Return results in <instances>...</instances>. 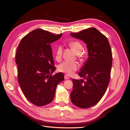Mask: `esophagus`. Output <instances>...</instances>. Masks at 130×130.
I'll return each instance as SVG.
<instances>
[{
	"label": "esophagus",
	"mask_w": 130,
	"mask_h": 130,
	"mask_svg": "<svg viewBox=\"0 0 130 130\" xmlns=\"http://www.w3.org/2000/svg\"><path fill=\"white\" fill-rule=\"evenodd\" d=\"M64 78H65V79H66V80H67V79H70V77L68 75H65V76H64Z\"/></svg>",
	"instance_id": "34e87169"
}]
</instances>
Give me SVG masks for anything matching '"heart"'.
Listing matches in <instances>:
<instances>
[{
	"mask_svg": "<svg viewBox=\"0 0 130 130\" xmlns=\"http://www.w3.org/2000/svg\"><path fill=\"white\" fill-rule=\"evenodd\" d=\"M69 46L76 54H80L83 50V45L79 41H74L69 43ZM62 54V47L59 46L56 50V60L59 61L61 59ZM79 69V64L76 62H69L65 61L58 65L57 69L60 72L64 73L68 75H71L74 71L77 70Z\"/></svg>",
	"mask_w": 130,
	"mask_h": 130,
	"instance_id": "heart-1",
	"label": "heart"
}]
</instances>
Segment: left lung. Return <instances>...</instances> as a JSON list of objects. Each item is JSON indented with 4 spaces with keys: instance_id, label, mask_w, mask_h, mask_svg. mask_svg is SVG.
Wrapping results in <instances>:
<instances>
[{
    "instance_id": "8db88e82",
    "label": "left lung",
    "mask_w": 130,
    "mask_h": 130,
    "mask_svg": "<svg viewBox=\"0 0 130 130\" xmlns=\"http://www.w3.org/2000/svg\"><path fill=\"white\" fill-rule=\"evenodd\" d=\"M70 35L84 41L89 56L78 73L85 81L72 79L71 101L76 107L88 108L98 103L106 92L112 65L111 46L107 38L95 28Z\"/></svg>"
}]
</instances>
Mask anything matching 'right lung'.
I'll use <instances>...</instances> for the list:
<instances>
[{
    "label": "right lung",
    "mask_w": 130,
    "mask_h": 130,
    "mask_svg": "<svg viewBox=\"0 0 130 130\" xmlns=\"http://www.w3.org/2000/svg\"><path fill=\"white\" fill-rule=\"evenodd\" d=\"M62 35L36 29L21 40L16 52L18 80L24 96L32 103L43 106L53 100L57 84L64 75L55 71L51 46Z\"/></svg>",
    "instance_id": "1"
}]
</instances>
